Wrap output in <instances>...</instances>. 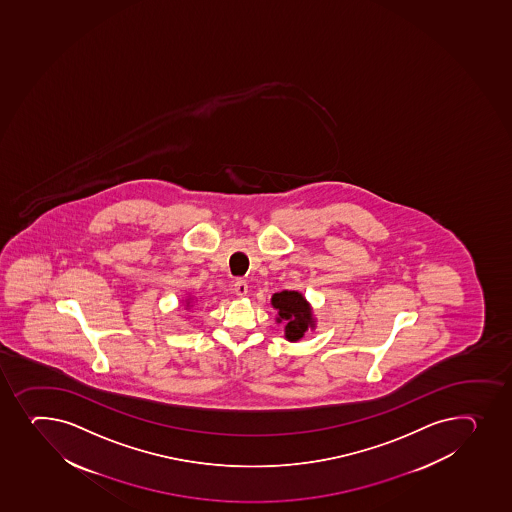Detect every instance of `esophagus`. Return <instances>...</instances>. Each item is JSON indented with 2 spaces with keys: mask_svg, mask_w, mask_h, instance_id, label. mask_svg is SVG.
<instances>
[{
  "mask_svg": "<svg viewBox=\"0 0 512 512\" xmlns=\"http://www.w3.org/2000/svg\"><path fill=\"white\" fill-rule=\"evenodd\" d=\"M233 290H235V294H237L238 297L247 296V282H245V280L242 279L235 280V284H233Z\"/></svg>",
  "mask_w": 512,
  "mask_h": 512,
  "instance_id": "esophagus-1",
  "label": "esophagus"
}]
</instances>
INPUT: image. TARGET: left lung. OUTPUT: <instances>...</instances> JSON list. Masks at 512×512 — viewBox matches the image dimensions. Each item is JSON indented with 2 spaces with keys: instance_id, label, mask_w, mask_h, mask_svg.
Listing matches in <instances>:
<instances>
[{
  "instance_id": "8db88e82",
  "label": "left lung",
  "mask_w": 512,
  "mask_h": 512,
  "mask_svg": "<svg viewBox=\"0 0 512 512\" xmlns=\"http://www.w3.org/2000/svg\"><path fill=\"white\" fill-rule=\"evenodd\" d=\"M270 304L277 311L275 321L284 324V336L290 343L301 341L309 329H316V317L312 312V306L299 290L275 292Z\"/></svg>"
}]
</instances>
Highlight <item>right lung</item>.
<instances>
[{"label": "right lung", "mask_w": 512, "mask_h": 512, "mask_svg": "<svg viewBox=\"0 0 512 512\" xmlns=\"http://www.w3.org/2000/svg\"><path fill=\"white\" fill-rule=\"evenodd\" d=\"M186 307H193V297H188L185 301Z\"/></svg>", "instance_id": "right-lung-1"}]
</instances>
